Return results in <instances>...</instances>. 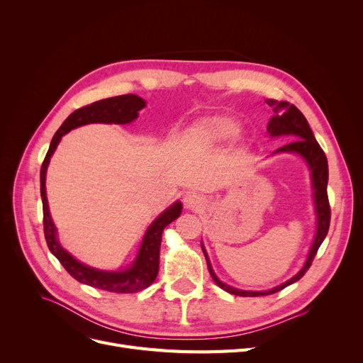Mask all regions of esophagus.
I'll return each instance as SVG.
<instances>
[{"label": "esophagus", "mask_w": 363, "mask_h": 363, "mask_svg": "<svg viewBox=\"0 0 363 363\" xmlns=\"http://www.w3.org/2000/svg\"><path fill=\"white\" fill-rule=\"evenodd\" d=\"M204 199L201 194L196 193V191H189L184 196V206L186 208H191V211H197L203 204H204Z\"/></svg>", "instance_id": "34e87169"}]
</instances>
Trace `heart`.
Listing matches in <instances>:
<instances>
[{
	"instance_id": "heart-1",
	"label": "heart",
	"mask_w": 363,
	"mask_h": 363,
	"mask_svg": "<svg viewBox=\"0 0 363 363\" xmlns=\"http://www.w3.org/2000/svg\"><path fill=\"white\" fill-rule=\"evenodd\" d=\"M240 132V125L228 116H212L204 119L193 130V137L206 143H225L235 138Z\"/></svg>"
}]
</instances>
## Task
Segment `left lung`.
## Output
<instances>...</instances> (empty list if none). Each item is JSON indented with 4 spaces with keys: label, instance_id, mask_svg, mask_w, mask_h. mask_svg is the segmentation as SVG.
I'll use <instances>...</instances> for the list:
<instances>
[{
    "label": "left lung",
    "instance_id": "1",
    "mask_svg": "<svg viewBox=\"0 0 363 363\" xmlns=\"http://www.w3.org/2000/svg\"><path fill=\"white\" fill-rule=\"evenodd\" d=\"M266 103H268L271 107H274V113H275L274 118L271 119V122L268 125V132L271 133V137L289 135V137L294 138V141L279 147L278 150H275V152H297V155H300L309 164L311 175H312V185H313V200H315V208H316L318 230H316L313 244L311 247L308 260H306V263H304L301 271L297 275H294L291 279H289L287 282H284V284L278 285V287L268 290V291H244V290H238V289H234V287H230V285L223 284L213 272L211 260H208L207 253L201 244V249H203V253H204V257L207 262V268H208V272H211L213 281L219 285L222 290L231 293V294H235V296H241V297H257V296L274 294V293L281 291L285 287H289V285L294 284L296 281H298L311 268V264L318 253V249L328 234L330 220H331V208H330V201H328V194H327L328 162H327L325 152H323V150L315 140L313 132H312L306 118L303 116V113L294 104H290L289 101L266 100Z\"/></svg>",
    "mask_w": 363,
    "mask_h": 363
}]
</instances>
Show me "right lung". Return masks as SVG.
<instances>
[{"label": "right lung", "mask_w": 363, "mask_h": 363, "mask_svg": "<svg viewBox=\"0 0 363 363\" xmlns=\"http://www.w3.org/2000/svg\"><path fill=\"white\" fill-rule=\"evenodd\" d=\"M145 107V101L138 95L126 94L119 97H111L106 100L95 101L85 107L74 110L70 116L63 122V125L54 133L51 140L47 156L41 166V199H43V212H44V234L50 252L60 260L63 268L76 279L82 284L91 285L94 289L106 290L110 293H137L155 282L159 274V253L162 244V233L164 228L179 218L182 212V204L179 201L172 204L169 208L152 222L144 235L137 259L125 271L107 272L89 268V266L76 260L69 255L57 240L55 225L52 223L47 193H45V175L47 167L52 152L59 145L62 137L69 130L88 125V123H118L125 125L130 123L138 118V111Z\"/></svg>", "instance_id": "1"}]
</instances>
